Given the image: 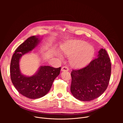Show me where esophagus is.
Returning a JSON list of instances; mask_svg holds the SVG:
<instances>
[{"mask_svg": "<svg viewBox=\"0 0 123 123\" xmlns=\"http://www.w3.org/2000/svg\"><path fill=\"white\" fill-rule=\"evenodd\" d=\"M68 71V68L66 66H64L61 68V71L63 72V71Z\"/></svg>", "mask_w": 123, "mask_h": 123, "instance_id": "1", "label": "esophagus"}]
</instances>
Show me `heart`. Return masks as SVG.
I'll return each instance as SVG.
<instances>
[{"label":"heart","instance_id":"obj_1","mask_svg":"<svg viewBox=\"0 0 123 123\" xmlns=\"http://www.w3.org/2000/svg\"><path fill=\"white\" fill-rule=\"evenodd\" d=\"M62 52L65 55L70 57L69 63L72 66L81 67L90 62L94 55V49L85 41L76 40L64 45ZM57 55L62 58L59 54H57Z\"/></svg>","mask_w":123,"mask_h":123}]
</instances>
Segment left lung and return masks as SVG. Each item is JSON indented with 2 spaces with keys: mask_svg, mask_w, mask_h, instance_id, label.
Returning <instances> with one entry per match:
<instances>
[{
  "mask_svg": "<svg viewBox=\"0 0 123 123\" xmlns=\"http://www.w3.org/2000/svg\"><path fill=\"white\" fill-rule=\"evenodd\" d=\"M111 63L107 51L101 49L97 57L86 67L71 73V92L77 99L90 101L106 90L111 74Z\"/></svg>",
  "mask_w": 123,
  "mask_h": 123,
  "instance_id": "1",
  "label": "left lung"
}]
</instances>
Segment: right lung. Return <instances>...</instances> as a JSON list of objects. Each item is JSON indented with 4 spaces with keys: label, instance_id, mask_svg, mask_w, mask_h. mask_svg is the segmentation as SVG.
<instances>
[{
    "label": "right lung",
    "instance_id": "right-lung-1",
    "mask_svg": "<svg viewBox=\"0 0 123 123\" xmlns=\"http://www.w3.org/2000/svg\"><path fill=\"white\" fill-rule=\"evenodd\" d=\"M40 42L38 37L28 38L16 49L10 65L11 79L15 89L22 95L32 99L41 98L48 93L61 69V67L41 66L37 72L31 76L21 74L19 67L21 57L31 51Z\"/></svg>",
    "mask_w": 123,
    "mask_h": 123
}]
</instances>
